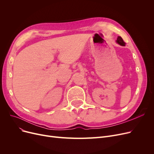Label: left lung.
Instances as JSON below:
<instances>
[{
    "mask_svg": "<svg viewBox=\"0 0 154 154\" xmlns=\"http://www.w3.org/2000/svg\"><path fill=\"white\" fill-rule=\"evenodd\" d=\"M116 42H117V43H118L119 44H120V45H122V46H125V42H124L122 38L121 37H120V36H119L117 37V39L116 40Z\"/></svg>",
    "mask_w": 154,
    "mask_h": 154,
    "instance_id": "8db88e82",
    "label": "left lung"
}]
</instances>
